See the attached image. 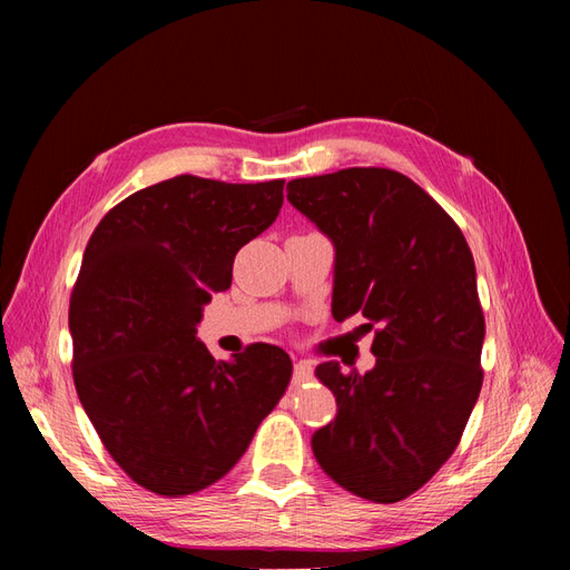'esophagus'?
Masks as SVG:
<instances>
[{"label":"esophagus","mask_w":570,"mask_h":570,"mask_svg":"<svg viewBox=\"0 0 570 570\" xmlns=\"http://www.w3.org/2000/svg\"><path fill=\"white\" fill-rule=\"evenodd\" d=\"M312 377H314V366L308 364V361H297L295 368H292V383L302 385L306 381H312Z\"/></svg>","instance_id":"esophagus-1"}]
</instances>
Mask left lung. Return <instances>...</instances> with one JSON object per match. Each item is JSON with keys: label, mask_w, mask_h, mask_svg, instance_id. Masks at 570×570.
Returning a JSON list of instances; mask_svg holds the SVG:
<instances>
[{"label": "left lung", "mask_w": 570, "mask_h": 570, "mask_svg": "<svg viewBox=\"0 0 570 570\" xmlns=\"http://www.w3.org/2000/svg\"><path fill=\"white\" fill-rule=\"evenodd\" d=\"M287 199L335 247L333 318L377 325L371 371L316 368L337 416L314 433V456L356 497L400 502L452 456L482 387L473 254L450 214L390 168L289 180Z\"/></svg>", "instance_id": "8db88e82"}]
</instances>
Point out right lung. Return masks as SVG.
<instances>
[{
    "instance_id": "1",
    "label": "right lung",
    "mask_w": 570,
    "mask_h": 570,
    "mask_svg": "<svg viewBox=\"0 0 570 570\" xmlns=\"http://www.w3.org/2000/svg\"><path fill=\"white\" fill-rule=\"evenodd\" d=\"M283 185L176 176L116 204L85 247L68 308L73 383L107 452L149 492L226 475L287 390L292 361L275 344L216 361L197 340L239 247L278 218Z\"/></svg>"
}]
</instances>
